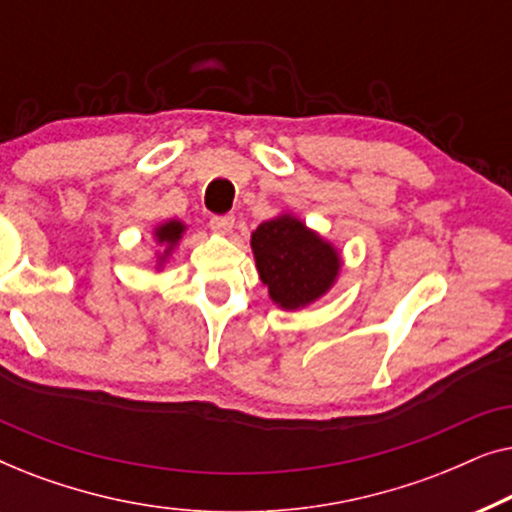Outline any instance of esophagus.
<instances>
[{
  "instance_id": "obj_1",
  "label": "esophagus",
  "mask_w": 512,
  "mask_h": 512,
  "mask_svg": "<svg viewBox=\"0 0 512 512\" xmlns=\"http://www.w3.org/2000/svg\"><path fill=\"white\" fill-rule=\"evenodd\" d=\"M209 226H212V230H216V233L226 235L235 226V216L233 214H214L212 219H209Z\"/></svg>"
}]
</instances>
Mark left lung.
<instances>
[{
	"label": "left lung",
	"instance_id": "8db88e82",
	"mask_svg": "<svg viewBox=\"0 0 512 512\" xmlns=\"http://www.w3.org/2000/svg\"><path fill=\"white\" fill-rule=\"evenodd\" d=\"M251 249L270 298L284 310H298L331 289L340 258L293 216L263 221L251 235Z\"/></svg>",
	"mask_w": 512,
	"mask_h": 512
}]
</instances>
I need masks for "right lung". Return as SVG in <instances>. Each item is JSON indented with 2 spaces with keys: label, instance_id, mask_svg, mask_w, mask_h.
Here are the masks:
<instances>
[{
  "label": "right lung",
  "instance_id": "add662e5",
  "mask_svg": "<svg viewBox=\"0 0 512 512\" xmlns=\"http://www.w3.org/2000/svg\"><path fill=\"white\" fill-rule=\"evenodd\" d=\"M181 230H184V226H181L179 221H167V223H163V226H160V228L156 230V237H158L160 244H167V247H174V244L179 242Z\"/></svg>",
  "mask_w": 512,
  "mask_h": 512
}]
</instances>
